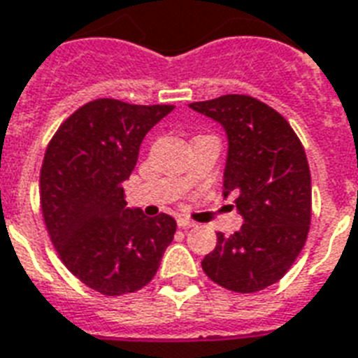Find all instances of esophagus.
<instances>
[{"label": "esophagus", "instance_id": "1", "mask_svg": "<svg viewBox=\"0 0 358 358\" xmlns=\"http://www.w3.org/2000/svg\"><path fill=\"white\" fill-rule=\"evenodd\" d=\"M178 227L180 229H193V227H196V223L195 221H191V219L178 217Z\"/></svg>", "mask_w": 358, "mask_h": 358}]
</instances>
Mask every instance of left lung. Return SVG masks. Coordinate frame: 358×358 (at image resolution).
I'll use <instances>...</instances> for the list:
<instances>
[{"label":"left lung","mask_w":358,"mask_h":358,"mask_svg":"<svg viewBox=\"0 0 358 358\" xmlns=\"http://www.w3.org/2000/svg\"><path fill=\"white\" fill-rule=\"evenodd\" d=\"M189 108L224 128L223 195L234 196L243 217L232 236L217 232L202 269L223 288L255 294L278 282L305 247L312 215L305 148L282 115L252 96L227 94Z\"/></svg>","instance_id":"8db88e82"}]
</instances>
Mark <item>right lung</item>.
I'll return each instance as SVG.
<instances>
[{"label": "right lung", "instance_id": "add662e5", "mask_svg": "<svg viewBox=\"0 0 358 358\" xmlns=\"http://www.w3.org/2000/svg\"><path fill=\"white\" fill-rule=\"evenodd\" d=\"M174 106H134L100 98L59 126L44 154L41 206L63 264L103 295L150 282L176 232L167 213L146 217L126 208L124 182L145 135Z\"/></svg>", "mask_w": 358, "mask_h": 358}]
</instances>
